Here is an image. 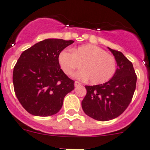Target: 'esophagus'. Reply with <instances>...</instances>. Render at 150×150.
Returning <instances> with one entry per match:
<instances>
[{
    "label": "esophagus",
    "mask_w": 150,
    "mask_h": 150,
    "mask_svg": "<svg viewBox=\"0 0 150 150\" xmlns=\"http://www.w3.org/2000/svg\"><path fill=\"white\" fill-rule=\"evenodd\" d=\"M81 86V83L78 81H75V87H78V86Z\"/></svg>",
    "instance_id": "34e87169"
}]
</instances>
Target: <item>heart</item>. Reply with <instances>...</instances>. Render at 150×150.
<instances>
[{
  "instance_id": "1",
  "label": "heart",
  "mask_w": 150,
  "mask_h": 150,
  "mask_svg": "<svg viewBox=\"0 0 150 150\" xmlns=\"http://www.w3.org/2000/svg\"><path fill=\"white\" fill-rule=\"evenodd\" d=\"M59 62L68 75L83 67V70L76 76L83 80L89 79L93 84L106 83L116 71V58L103 49L93 45L80 46L72 51L63 50L59 55Z\"/></svg>"
}]
</instances>
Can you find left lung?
<instances>
[{
    "instance_id": "8db88e82",
    "label": "left lung",
    "mask_w": 150,
    "mask_h": 150,
    "mask_svg": "<svg viewBox=\"0 0 150 150\" xmlns=\"http://www.w3.org/2000/svg\"><path fill=\"white\" fill-rule=\"evenodd\" d=\"M116 58L117 69L113 78L103 84L86 86L82 100L86 114L98 121H109L124 112L132 101L137 77L132 63L121 52L108 47Z\"/></svg>"
}]
</instances>
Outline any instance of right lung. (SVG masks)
I'll use <instances>...</instances> for the list:
<instances>
[{
    "label": "right lung",
    "mask_w": 150,
    "mask_h": 150,
    "mask_svg": "<svg viewBox=\"0 0 150 150\" xmlns=\"http://www.w3.org/2000/svg\"><path fill=\"white\" fill-rule=\"evenodd\" d=\"M74 41L47 39L23 51L14 66L13 83L18 101L34 116H50L61 109L75 81L59 63L61 52Z\"/></svg>",
    "instance_id": "obj_1"
}]
</instances>
